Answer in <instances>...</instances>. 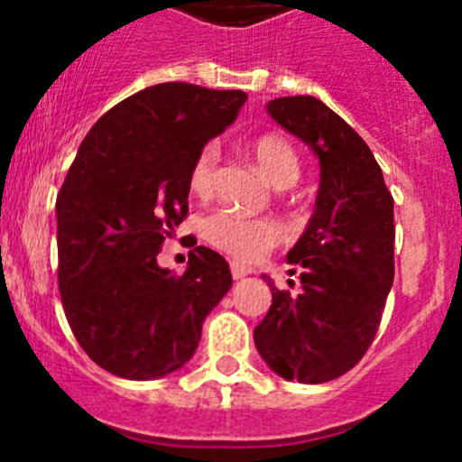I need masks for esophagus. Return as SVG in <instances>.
<instances>
[{"label": "esophagus", "instance_id": "obj_1", "mask_svg": "<svg viewBox=\"0 0 462 462\" xmlns=\"http://www.w3.org/2000/svg\"><path fill=\"white\" fill-rule=\"evenodd\" d=\"M230 273H232V277H235V279H244L245 274L253 273V268H250V265H245V263H239V261H230Z\"/></svg>", "mask_w": 462, "mask_h": 462}]
</instances>
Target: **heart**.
<instances>
[{"label":"heart","instance_id":"b5f03b06","mask_svg":"<svg viewBox=\"0 0 462 462\" xmlns=\"http://www.w3.org/2000/svg\"><path fill=\"white\" fill-rule=\"evenodd\" d=\"M250 158L274 188H291L301 174V161L291 141L279 134H263L248 147ZM217 144H205L192 161L188 185L192 194L208 199L217 180ZM208 244L241 261H254L283 239V230L274 218L244 217L235 209H217L203 221Z\"/></svg>","mask_w":462,"mask_h":462}]
</instances>
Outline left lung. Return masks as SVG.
Wrapping results in <instances>:
<instances>
[{"label": "left lung", "mask_w": 462, "mask_h": 462, "mask_svg": "<svg viewBox=\"0 0 462 462\" xmlns=\"http://www.w3.org/2000/svg\"><path fill=\"white\" fill-rule=\"evenodd\" d=\"M268 114L318 153L321 179L313 217L288 253L301 292L291 297L263 277L273 304L254 344L277 375L319 384L351 371L377 333L393 283V197L369 144L318 97H277Z\"/></svg>", "instance_id": "obj_1"}]
</instances>
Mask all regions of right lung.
<instances>
[{
  "label": "right lung",
  "instance_id": "add662e5",
  "mask_svg": "<svg viewBox=\"0 0 462 462\" xmlns=\"http://www.w3.org/2000/svg\"><path fill=\"white\" fill-rule=\"evenodd\" d=\"M245 100L188 82L147 87L111 106L78 149L55 203L58 286L78 344L109 374L180 369L230 291L226 259L205 245L189 250L183 274L156 254L188 217L192 161Z\"/></svg>",
  "mask_w": 462,
  "mask_h": 462
}]
</instances>
